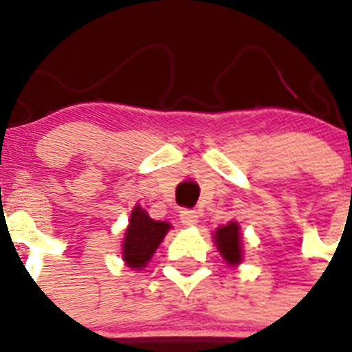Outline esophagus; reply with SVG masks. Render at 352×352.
<instances>
[{"label":"esophagus","mask_w":352,"mask_h":352,"mask_svg":"<svg viewBox=\"0 0 352 352\" xmlns=\"http://www.w3.org/2000/svg\"><path fill=\"white\" fill-rule=\"evenodd\" d=\"M181 223L184 226H195L199 223L197 212H193V210H182V212H181Z\"/></svg>","instance_id":"esophagus-1"}]
</instances>
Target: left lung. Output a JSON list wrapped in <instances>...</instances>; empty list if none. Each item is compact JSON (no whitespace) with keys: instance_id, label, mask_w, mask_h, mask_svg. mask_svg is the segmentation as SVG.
Listing matches in <instances>:
<instances>
[{"instance_id":"obj_1","label":"left lung","mask_w":352,"mask_h":352,"mask_svg":"<svg viewBox=\"0 0 352 352\" xmlns=\"http://www.w3.org/2000/svg\"><path fill=\"white\" fill-rule=\"evenodd\" d=\"M214 243L221 257L230 267H237L243 261V243H241V228L237 221H230L228 225L219 226L214 232Z\"/></svg>"}]
</instances>
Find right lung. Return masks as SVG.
Segmentation results:
<instances>
[{"label":"right lung","mask_w":352,"mask_h":352,"mask_svg":"<svg viewBox=\"0 0 352 352\" xmlns=\"http://www.w3.org/2000/svg\"><path fill=\"white\" fill-rule=\"evenodd\" d=\"M171 225L168 221H155L140 206L135 204L129 217V225L122 243V259L129 268L140 270L153 257L155 250L164 241Z\"/></svg>","instance_id":"obj_1"}]
</instances>
